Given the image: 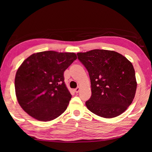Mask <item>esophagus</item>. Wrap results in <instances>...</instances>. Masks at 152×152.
Masks as SVG:
<instances>
[{
	"label": "esophagus",
	"instance_id": "obj_1",
	"mask_svg": "<svg viewBox=\"0 0 152 152\" xmlns=\"http://www.w3.org/2000/svg\"><path fill=\"white\" fill-rule=\"evenodd\" d=\"M80 87H78V88H76L75 89H74V91H75V93H78L80 91Z\"/></svg>",
	"mask_w": 152,
	"mask_h": 152
}]
</instances>
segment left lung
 <instances>
[{"mask_svg": "<svg viewBox=\"0 0 152 152\" xmlns=\"http://www.w3.org/2000/svg\"><path fill=\"white\" fill-rule=\"evenodd\" d=\"M88 70L91 96L86 105L93 114L104 118L121 114L133 102L137 80L133 64L114 51L93 50L78 53Z\"/></svg>", "mask_w": 152, "mask_h": 152, "instance_id": "1", "label": "left lung"}]
</instances>
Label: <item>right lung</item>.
<instances>
[{
    "label": "right lung",
    "instance_id": "add662e5",
    "mask_svg": "<svg viewBox=\"0 0 152 152\" xmlns=\"http://www.w3.org/2000/svg\"><path fill=\"white\" fill-rule=\"evenodd\" d=\"M77 59L74 53L46 51L25 59L15 74V95L23 110L37 120L49 121L66 110L72 95L64 72Z\"/></svg>",
    "mask_w": 152,
    "mask_h": 152
}]
</instances>
